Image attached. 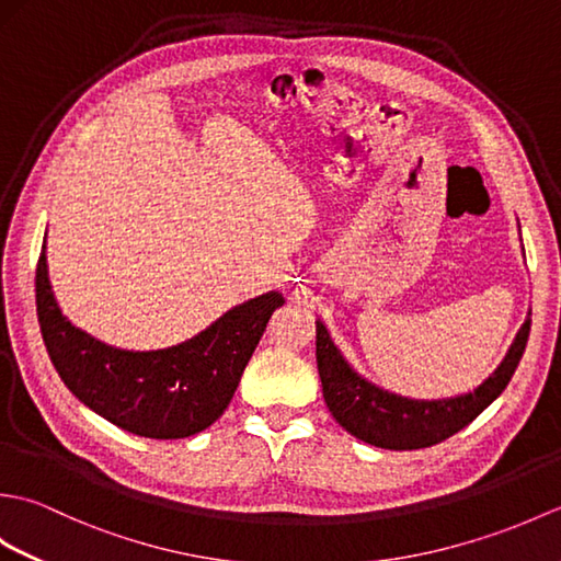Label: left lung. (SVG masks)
<instances>
[{
  "label": "left lung",
  "instance_id": "obj_1",
  "mask_svg": "<svg viewBox=\"0 0 561 561\" xmlns=\"http://www.w3.org/2000/svg\"><path fill=\"white\" fill-rule=\"evenodd\" d=\"M530 335V316L520 325L504 362L472 392L446 400H410L368 383L330 340L325 325L316 320V359L323 398L332 416L364 444L388 450H414L440 444L458 434L474 416L502 396L516 366L526 352Z\"/></svg>",
  "mask_w": 561,
  "mask_h": 561
}]
</instances>
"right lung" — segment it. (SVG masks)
I'll return each instance as SVG.
<instances>
[{
  "label": "right lung",
  "instance_id": "obj_1",
  "mask_svg": "<svg viewBox=\"0 0 561 561\" xmlns=\"http://www.w3.org/2000/svg\"><path fill=\"white\" fill-rule=\"evenodd\" d=\"M282 304L279 291L262 294L183 344L127 352L93 340L62 316L47 279L45 243L35 270L38 323L59 378L103 420L145 438H185L217 422Z\"/></svg>",
  "mask_w": 561,
  "mask_h": 561
}]
</instances>
